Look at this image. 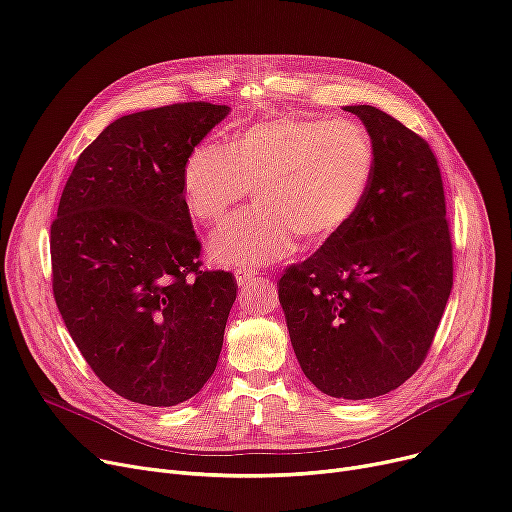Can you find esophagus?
Masks as SVG:
<instances>
[{
  "mask_svg": "<svg viewBox=\"0 0 512 512\" xmlns=\"http://www.w3.org/2000/svg\"><path fill=\"white\" fill-rule=\"evenodd\" d=\"M234 276H236V282H238L240 288H247V286H251V284L263 280L257 272H249V270H236Z\"/></svg>",
  "mask_w": 512,
  "mask_h": 512,
  "instance_id": "obj_1",
  "label": "esophagus"
}]
</instances>
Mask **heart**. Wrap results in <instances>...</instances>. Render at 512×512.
<instances>
[{
	"instance_id": "obj_1",
	"label": "heart",
	"mask_w": 512,
	"mask_h": 512,
	"mask_svg": "<svg viewBox=\"0 0 512 512\" xmlns=\"http://www.w3.org/2000/svg\"><path fill=\"white\" fill-rule=\"evenodd\" d=\"M376 167L370 133L353 121L284 115L234 133L228 148L196 144L184 161L190 215L215 226L255 188L251 211L215 232L209 251L221 263L255 268L335 240L360 213Z\"/></svg>"
}]
</instances>
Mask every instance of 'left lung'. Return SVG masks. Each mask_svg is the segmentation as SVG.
<instances>
[{
    "label": "left lung",
    "mask_w": 512,
    "mask_h": 512,
    "mask_svg": "<svg viewBox=\"0 0 512 512\" xmlns=\"http://www.w3.org/2000/svg\"><path fill=\"white\" fill-rule=\"evenodd\" d=\"M345 110L374 144L368 196L347 230L284 270L278 297L307 379L330 397L370 399L404 385L425 362L454 257L427 140L376 106Z\"/></svg>",
    "instance_id": "1"
}]
</instances>
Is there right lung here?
Returning <instances> with one entry per match:
<instances>
[{
  "mask_svg": "<svg viewBox=\"0 0 512 512\" xmlns=\"http://www.w3.org/2000/svg\"><path fill=\"white\" fill-rule=\"evenodd\" d=\"M228 113L180 102L121 117L79 154L62 190L54 299L85 362L129 402L182 404L217 366L238 286L230 272L201 270L182 169Z\"/></svg>",
  "mask_w": 512,
  "mask_h": 512,
  "instance_id": "1",
  "label": "right lung"
}]
</instances>
